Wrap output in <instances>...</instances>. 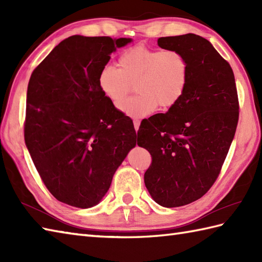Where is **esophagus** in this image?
I'll list each match as a JSON object with an SVG mask.
<instances>
[{
    "label": "esophagus",
    "mask_w": 262,
    "mask_h": 262,
    "mask_svg": "<svg viewBox=\"0 0 262 262\" xmlns=\"http://www.w3.org/2000/svg\"><path fill=\"white\" fill-rule=\"evenodd\" d=\"M140 125H141V122H140V120H137V119H135V120H134V128H135V130H136V132L138 130V128H140Z\"/></svg>",
    "instance_id": "1"
}]
</instances>
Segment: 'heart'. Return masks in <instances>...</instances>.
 <instances>
[{
  "mask_svg": "<svg viewBox=\"0 0 262 262\" xmlns=\"http://www.w3.org/2000/svg\"><path fill=\"white\" fill-rule=\"evenodd\" d=\"M119 69L105 65L99 73V86L115 105H118L132 85L139 94L125 100L119 109L133 118L152 115L158 107L169 110L180 101L189 81V64L176 49H152L134 46L122 52Z\"/></svg>",
  "mask_w": 262,
  "mask_h": 262,
  "instance_id": "1",
  "label": "heart"
}]
</instances>
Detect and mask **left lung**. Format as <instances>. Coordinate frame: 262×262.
Wrapping results in <instances>:
<instances>
[{
	"label": "left lung",
	"mask_w": 262,
	"mask_h": 262,
	"mask_svg": "<svg viewBox=\"0 0 262 262\" xmlns=\"http://www.w3.org/2000/svg\"><path fill=\"white\" fill-rule=\"evenodd\" d=\"M158 45L181 52L189 64L182 99L144 119L137 132V144L152 157L145 186L171 208L202 198L214 185L235 135L238 99L232 68L207 39L187 33L161 37Z\"/></svg>",
	"instance_id": "1"
}]
</instances>
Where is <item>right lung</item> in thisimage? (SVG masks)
<instances>
[{
    "instance_id": "right-lung-1",
    "label": "right lung",
    "mask_w": 262,
    "mask_h": 262,
    "mask_svg": "<svg viewBox=\"0 0 262 262\" xmlns=\"http://www.w3.org/2000/svg\"><path fill=\"white\" fill-rule=\"evenodd\" d=\"M130 38L71 36L33 70L27 91L25 141L42 182L59 202L100 203L135 147L133 121L104 96L99 73Z\"/></svg>"
}]
</instances>
